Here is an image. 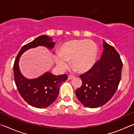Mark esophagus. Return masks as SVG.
<instances>
[{
    "instance_id": "34e87169",
    "label": "esophagus",
    "mask_w": 134,
    "mask_h": 134,
    "mask_svg": "<svg viewBox=\"0 0 134 134\" xmlns=\"http://www.w3.org/2000/svg\"><path fill=\"white\" fill-rule=\"evenodd\" d=\"M74 78V77L73 76H68V80H71V79H72Z\"/></svg>"
}]
</instances>
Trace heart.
<instances>
[{
	"instance_id": "b5f03b06",
	"label": "heart",
	"mask_w": 134,
	"mask_h": 134,
	"mask_svg": "<svg viewBox=\"0 0 134 134\" xmlns=\"http://www.w3.org/2000/svg\"><path fill=\"white\" fill-rule=\"evenodd\" d=\"M98 47L94 42L87 40H73L65 42L54 57L57 66L62 70L67 69V62L79 73L89 70L96 62Z\"/></svg>"
}]
</instances>
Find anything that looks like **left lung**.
<instances>
[{"instance_id": "8db88e82", "label": "left lung", "mask_w": 134, "mask_h": 134, "mask_svg": "<svg viewBox=\"0 0 134 134\" xmlns=\"http://www.w3.org/2000/svg\"><path fill=\"white\" fill-rule=\"evenodd\" d=\"M103 52L100 61L90 70L80 76L82 85L76 95L84 106L100 107L112 98L121 78L122 62L114 47L103 41Z\"/></svg>"}]
</instances>
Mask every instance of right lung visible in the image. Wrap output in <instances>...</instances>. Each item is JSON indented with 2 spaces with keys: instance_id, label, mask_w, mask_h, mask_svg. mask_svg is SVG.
I'll list each match as a JSON object with an SVG mask.
<instances>
[{
  "instance_id": "right-lung-1",
  "label": "right lung",
  "mask_w": 134,
  "mask_h": 134,
  "mask_svg": "<svg viewBox=\"0 0 134 134\" xmlns=\"http://www.w3.org/2000/svg\"><path fill=\"white\" fill-rule=\"evenodd\" d=\"M55 44L53 38L47 35H41L32 41L24 45L18 53L13 65L15 82L18 92L29 105L37 108H47L57 97L62 84L67 80L66 74L55 76L45 72L37 78L29 79L22 75L19 67V59L26 51L39 46L51 49Z\"/></svg>"
}]
</instances>
